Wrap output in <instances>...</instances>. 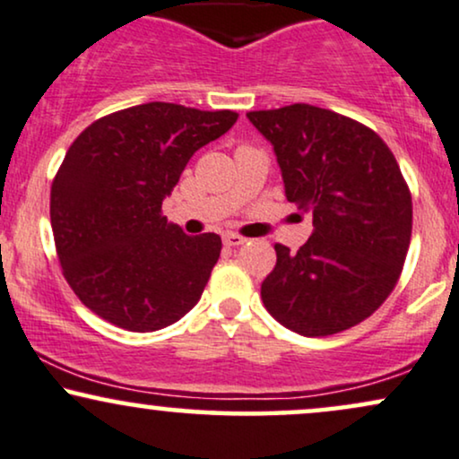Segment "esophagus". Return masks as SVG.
Here are the masks:
<instances>
[{"mask_svg":"<svg viewBox=\"0 0 459 459\" xmlns=\"http://www.w3.org/2000/svg\"><path fill=\"white\" fill-rule=\"evenodd\" d=\"M241 244H246V237H241V235H237V233H226L224 235V246L237 247V246H241Z\"/></svg>","mask_w":459,"mask_h":459,"instance_id":"1","label":"esophagus"}]
</instances>
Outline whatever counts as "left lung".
<instances>
[{
  "instance_id": "left-lung-1",
  "label": "left lung",
  "mask_w": 459,
  "mask_h": 459,
  "mask_svg": "<svg viewBox=\"0 0 459 459\" xmlns=\"http://www.w3.org/2000/svg\"><path fill=\"white\" fill-rule=\"evenodd\" d=\"M247 119L273 145L286 201L314 224L297 252L275 244L264 307L307 338L355 327L395 289L411 246L412 196L395 156L372 128L312 104Z\"/></svg>"
}]
</instances>
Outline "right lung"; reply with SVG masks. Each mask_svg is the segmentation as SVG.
Here are the masks:
<instances>
[{
    "mask_svg": "<svg viewBox=\"0 0 459 459\" xmlns=\"http://www.w3.org/2000/svg\"><path fill=\"white\" fill-rule=\"evenodd\" d=\"M239 115L147 102L104 115L76 136L51 186L62 273L93 314L158 331L201 299L218 263L215 233L186 235L162 215L187 160Z\"/></svg>",
    "mask_w": 459,
    "mask_h": 459,
    "instance_id": "1",
    "label": "right lung"
}]
</instances>
